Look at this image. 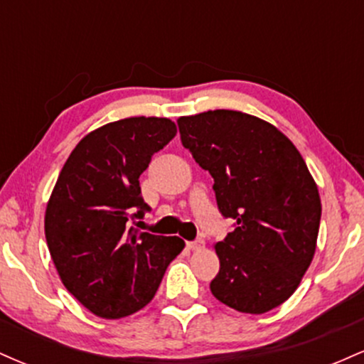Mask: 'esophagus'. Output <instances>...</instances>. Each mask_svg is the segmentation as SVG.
<instances>
[{"label":"esophagus","mask_w":364,"mask_h":364,"mask_svg":"<svg viewBox=\"0 0 364 364\" xmlns=\"http://www.w3.org/2000/svg\"><path fill=\"white\" fill-rule=\"evenodd\" d=\"M186 246L190 250H193V252H198V250H202L203 246H205V241H203V240H195V241H190V243H186Z\"/></svg>","instance_id":"obj_1"}]
</instances>
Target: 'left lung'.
<instances>
[{"mask_svg":"<svg viewBox=\"0 0 364 364\" xmlns=\"http://www.w3.org/2000/svg\"><path fill=\"white\" fill-rule=\"evenodd\" d=\"M183 147L214 178L220 214L235 231L215 243L210 282L220 303L260 315L298 289L316 250L318 186L292 141L274 124L215 109L178 119Z\"/></svg>","mask_w":364,"mask_h":364,"instance_id":"8db88e82","label":"left lung"}]
</instances>
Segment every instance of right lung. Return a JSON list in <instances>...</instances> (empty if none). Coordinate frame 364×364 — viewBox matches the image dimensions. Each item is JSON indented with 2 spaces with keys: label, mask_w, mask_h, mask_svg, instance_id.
<instances>
[{
  "label": "right lung",
  "mask_w": 364,
  "mask_h": 364,
  "mask_svg": "<svg viewBox=\"0 0 364 364\" xmlns=\"http://www.w3.org/2000/svg\"><path fill=\"white\" fill-rule=\"evenodd\" d=\"M176 135L168 118H124L94 129L66 159L46 207L44 231L61 282L87 310L116 320L141 310L185 248L178 236L140 232V174Z\"/></svg>",
  "instance_id": "obj_1"
}]
</instances>
